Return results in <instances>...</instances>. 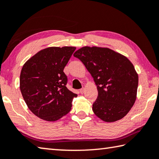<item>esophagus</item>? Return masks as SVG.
<instances>
[{"label":"esophagus","instance_id":"1","mask_svg":"<svg viewBox=\"0 0 159 159\" xmlns=\"http://www.w3.org/2000/svg\"><path fill=\"white\" fill-rule=\"evenodd\" d=\"M84 92H85V89L84 88H82V89L80 90V93H81V94H84Z\"/></svg>","mask_w":159,"mask_h":159}]
</instances>
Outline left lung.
<instances>
[{"mask_svg": "<svg viewBox=\"0 0 159 159\" xmlns=\"http://www.w3.org/2000/svg\"><path fill=\"white\" fill-rule=\"evenodd\" d=\"M86 67L97 85L93 111L106 122L120 120L137 98L139 77L127 57L109 48L84 47L74 54Z\"/></svg>", "mask_w": 159, "mask_h": 159, "instance_id": "8db88e82", "label": "left lung"}]
</instances>
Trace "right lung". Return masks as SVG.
Wrapping results in <instances>:
<instances>
[{"instance_id": "right-lung-1", "label": "right lung", "mask_w": 159, "mask_h": 159, "mask_svg": "<svg viewBox=\"0 0 159 159\" xmlns=\"http://www.w3.org/2000/svg\"><path fill=\"white\" fill-rule=\"evenodd\" d=\"M75 47L44 49L25 63L20 76V89L27 107L42 120L54 122L70 112L77 97L67 89L64 69Z\"/></svg>"}]
</instances>
